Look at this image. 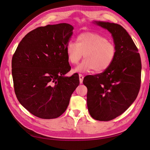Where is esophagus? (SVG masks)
<instances>
[{"instance_id": "esophagus-1", "label": "esophagus", "mask_w": 150, "mask_h": 150, "mask_svg": "<svg viewBox=\"0 0 150 150\" xmlns=\"http://www.w3.org/2000/svg\"><path fill=\"white\" fill-rule=\"evenodd\" d=\"M79 80H80V83H82L83 80V76L82 74H79Z\"/></svg>"}]
</instances>
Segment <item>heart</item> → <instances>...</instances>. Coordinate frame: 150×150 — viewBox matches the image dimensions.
<instances>
[{"mask_svg": "<svg viewBox=\"0 0 150 150\" xmlns=\"http://www.w3.org/2000/svg\"><path fill=\"white\" fill-rule=\"evenodd\" d=\"M68 62L76 64L82 59L84 60L76 67L74 71L102 73L108 69L116 57L117 48L112 41L98 33L85 32L80 33L75 43L70 42L66 47Z\"/></svg>", "mask_w": 150, "mask_h": 150, "instance_id": "b5f03b06", "label": "heart"}]
</instances>
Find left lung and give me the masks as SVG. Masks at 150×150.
<instances>
[{
    "mask_svg": "<svg viewBox=\"0 0 150 150\" xmlns=\"http://www.w3.org/2000/svg\"><path fill=\"white\" fill-rule=\"evenodd\" d=\"M94 23L112 33L117 54L108 69L86 76L83 83L87 88V104L91 116L97 120L109 121L125 112L137 96L141 86V57L131 37L121 25Z\"/></svg>",
    "mask_w": 150,
    "mask_h": 150,
    "instance_id": "1",
    "label": "left lung"
}]
</instances>
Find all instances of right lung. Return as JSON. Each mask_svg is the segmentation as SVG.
Listing matches in <instances>:
<instances>
[{
	"mask_svg": "<svg viewBox=\"0 0 150 150\" xmlns=\"http://www.w3.org/2000/svg\"><path fill=\"white\" fill-rule=\"evenodd\" d=\"M74 27L68 23L40 26L19 44L12 58L14 92L20 104L44 119L61 116L79 85L78 74L71 70L66 47Z\"/></svg>",
	"mask_w": 150,
	"mask_h": 150,
	"instance_id": "right-lung-1",
	"label": "right lung"
}]
</instances>
